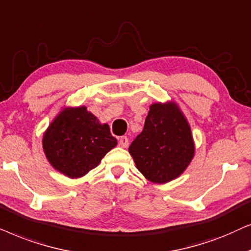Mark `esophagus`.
Masks as SVG:
<instances>
[{
	"instance_id": "esophagus-1",
	"label": "esophagus",
	"mask_w": 251,
	"mask_h": 251,
	"mask_svg": "<svg viewBox=\"0 0 251 251\" xmlns=\"http://www.w3.org/2000/svg\"><path fill=\"white\" fill-rule=\"evenodd\" d=\"M129 145L127 136H120L118 139V146L122 147V148H127Z\"/></svg>"
}]
</instances>
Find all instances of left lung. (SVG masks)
<instances>
[{"label":"left lung","mask_w":251,"mask_h":251,"mask_svg":"<svg viewBox=\"0 0 251 251\" xmlns=\"http://www.w3.org/2000/svg\"><path fill=\"white\" fill-rule=\"evenodd\" d=\"M136 168L150 181L176 179L192 160L194 142L188 123L173 104H152L143 131L129 146Z\"/></svg>","instance_id":"left-lung-1"}]
</instances>
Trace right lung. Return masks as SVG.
Returning <instances> with one entry per match:
<instances>
[{"mask_svg":"<svg viewBox=\"0 0 251 251\" xmlns=\"http://www.w3.org/2000/svg\"><path fill=\"white\" fill-rule=\"evenodd\" d=\"M116 145L109 126L100 124L85 106L62 111L43 136L50 164L70 178H79L96 168Z\"/></svg>","mask_w":251,"mask_h":251,"instance_id":"1","label":"right lung"}]
</instances>
